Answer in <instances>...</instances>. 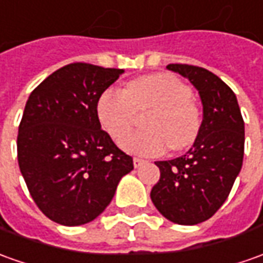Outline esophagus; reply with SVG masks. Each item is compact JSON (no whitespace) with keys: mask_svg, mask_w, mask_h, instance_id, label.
Instances as JSON below:
<instances>
[{"mask_svg":"<svg viewBox=\"0 0 263 263\" xmlns=\"http://www.w3.org/2000/svg\"><path fill=\"white\" fill-rule=\"evenodd\" d=\"M144 160H142V158H138V157H134V167H135V168H139V167H141V165H142V164H144Z\"/></svg>","mask_w":263,"mask_h":263,"instance_id":"34e87169","label":"esophagus"}]
</instances>
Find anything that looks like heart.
I'll return each instance as SVG.
<instances>
[{
  "mask_svg": "<svg viewBox=\"0 0 263 263\" xmlns=\"http://www.w3.org/2000/svg\"><path fill=\"white\" fill-rule=\"evenodd\" d=\"M145 131L132 132L122 146L132 154H162L167 148L180 151L196 141L201 128L199 105L192 89L170 73L146 74L126 83L124 89H106L98 102L102 126L115 139L124 137L138 119V112L149 110Z\"/></svg>",
  "mask_w": 263,
  "mask_h": 263,
  "instance_id": "obj_1",
  "label": "heart"
}]
</instances>
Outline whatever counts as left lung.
<instances>
[{
  "label": "left lung",
  "instance_id": "left-lung-1",
  "mask_svg": "<svg viewBox=\"0 0 263 263\" xmlns=\"http://www.w3.org/2000/svg\"><path fill=\"white\" fill-rule=\"evenodd\" d=\"M167 69L199 90L203 122L187 154L155 162L160 180L151 200L165 219L192 226L210 219L228 199L243 162L245 124L236 95L214 73L192 64Z\"/></svg>",
  "mask_w": 263,
  "mask_h": 263
}]
</instances>
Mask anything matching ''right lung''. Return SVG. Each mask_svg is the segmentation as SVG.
<instances>
[{
	"label": "right lung",
	"mask_w": 263,
	"mask_h": 263,
	"mask_svg": "<svg viewBox=\"0 0 263 263\" xmlns=\"http://www.w3.org/2000/svg\"><path fill=\"white\" fill-rule=\"evenodd\" d=\"M122 71L70 63L28 96L17 135L20 171L34 203L59 224L96 219L134 170L98 117L101 95Z\"/></svg>",
	"instance_id": "1"
}]
</instances>
